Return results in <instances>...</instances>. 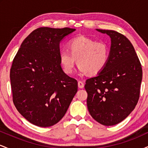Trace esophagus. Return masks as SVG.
<instances>
[{
    "mask_svg": "<svg viewBox=\"0 0 148 148\" xmlns=\"http://www.w3.org/2000/svg\"><path fill=\"white\" fill-rule=\"evenodd\" d=\"M78 86H79V88H83L84 87V84L83 81H79V82H78Z\"/></svg>",
    "mask_w": 148,
    "mask_h": 148,
    "instance_id": "esophagus-1",
    "label": "esophagus"
}]
</instances>
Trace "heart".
Wrapping results in <instances>:
<instances>
[{"instance_id": "obj_1", "label": "heart", "mask_w": 148, "mask_h": 148, "mask_svg": "<svg viewBox=\"0 0 148 148\" xmlns=\"http://www.w3.org/2000/svg\"><path fill=\"white\" fill-rule=\"evenodd\" d=\"M69 51L60 53V61L64 72L67 74L74 71L76 59L81 74L87 72L90 76L99 74L109 60V48L103 42H96L87 37H78L68 44Z\"/></svg>"}]
</instances>
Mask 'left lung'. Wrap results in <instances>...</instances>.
Masks as SVG:
<instances>
[{"mask_svg": "<svg viewBox=\"0 0 148 148\" xmlns=\"http://www.w3.org/2000/svg\"><path fill=\"white\" fill-rule=\"evenodd\" d=\"M111 37L109 60L105 68L86 80L87 106L97 122L117 125L132 113L138 103L143 71L133 45L115 30L97 29Z\"/></svg>", "mask_w": 148, "mask_h": 148, "instance_id": "1", "label": "left lung"}]
</instances>
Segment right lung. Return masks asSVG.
Segmentation results:
<instances>
[{
    "instance_id": "add662e5",
    "label": "right lung",
    "mask_w": 148,
    "mask_h": 148,
    "mask_svg": "<svg viewBox=\"0 0 148 148\" xmlns=\"http://www.w3.org/2000/svg\"><path fill=\"white\" fill-rule=\"evenodd\" d=\"M74 28L41 27L22 42L10 69L12 100L22 116L41 127L63 118L78 82L62 70L60 42Z\"/></svg>"
}]
</instances>
